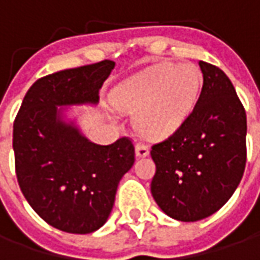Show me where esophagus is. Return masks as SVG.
<instances>
[{"label":"esophagus","instance_id":"obj_1","mask_svg":"<svg viewBox=\"0 0 260 260\" xmlns=\"http://www.w3.org/2000/svg\"><path fill=\"white\" fill-rule=\"evenodd\" d=\"M135 152L136 157H146V156H149V146L145 143H138L135 147Z\"/></svg>","mask_w":260,"mask_h":260}]
</instances>
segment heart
<instances>
[{
	"mask_svg": "<svg viewBox=\"0 0 260 260\" xmlns=\"http://www.w3.org/2000/svg\"><path fill=\"white\" fill-rule=\"evenodd\" d=\"M201 74L192 65H154L134 75L114 90L115 107L135 113V126L149 139L167 138L195 107Z\"/></svg>",
	"mask_w": 260,
	"mask_h": 260,
	"instance_id": "1",
	"label": "heart"
}]
</instances>
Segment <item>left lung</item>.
I'll list each match as a JSON object with an SVG mask.
<instances>
[{
  "instance_id": "8db88e82",
  "label": "left lung",
  "mask_w": 260,
  "mask_h": 260,
  "mask_svg": "<svg viewBox=\"0 0 260 260\" xmlns=\"http://www.w3.org/2000/svg\"><path fill=\"white\" fill-rule=\"evenodd\" d=\"M203 86L174 134L153 145L152 195L167 216L198 221L233 196L246 163V114L229 76L199 61Z\"/></svg>"
}]
</instances>
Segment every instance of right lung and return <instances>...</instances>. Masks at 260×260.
I'll return each instance as SVG.
<instances>
[{"instance_id":"right-lung-1","label":"right lung","mask_w":260,"mask_h":260,"mask_svg":"<svg viewBox=\"0 0 260 260\" xmlns=\"http://www.w3.org/2000/svg\"><path fill=\"white\" fill-rule=\"evenodd\" d=\"M114 67L104 59L37 79L15 118L12 145L20 191L46 223L65 233L100 229L113 210L119 181L135 163L129 138L96 145L67 122L58 108L97 104Z\"/></svg>"}]
</instances>
